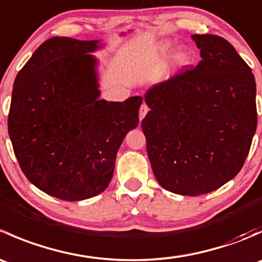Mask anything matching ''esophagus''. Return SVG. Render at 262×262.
Returning a JSON list of instances; mask_svg holds the SVG:
<instances>
[{
  "label": "esophagus",
  "instance_id": "34e87169",
  "mask_svg": "<svg viewBox=\"0 0 262 262\" xmlns=\"http://www.w3.org/2000/svg\"><path fill=\"white\" fill-rule=\"evenodd\" d=\"M148 110H149V107H148V105L146 104V102H143V104L141 105V109H139V120H142V119L146 116Z\"/></svg>",
  "mask_w": 262,
  "mask_h": 262
}]
</instances>
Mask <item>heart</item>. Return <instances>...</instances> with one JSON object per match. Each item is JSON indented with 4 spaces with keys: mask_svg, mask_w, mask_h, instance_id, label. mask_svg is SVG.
<instances>
[{
    "mask_svg": "<svg viewBox=\"0 0 262 262\" xmlns=\"http://www.w3.org/2000/svg\"><path fill=\"white\" fill-rule=\"evenodd\" d=\"M171 47H172V43H171L170 40L161 41L157 47V54L160 55V57H165V55L170 52ZM173 60H175V63L178 66L186 64L187 60H189V52L184 48L178 49L175 52V54H173Z\"/></svg>",
    "mask_w": 262,
    "mask_h": 262,
    "instance_id": "b5f03b06",
    "label": "heart"
}]
</instances>
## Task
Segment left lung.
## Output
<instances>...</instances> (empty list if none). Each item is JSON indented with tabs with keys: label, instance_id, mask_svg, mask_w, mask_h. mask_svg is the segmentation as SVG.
Here are the masks:
<instances>
[{
	"label": "left lung",
	"instance_id": "obj_1",
	"mask_svg": "<svg viewBox=\"0 0 262 262\" xmlns=\"http://www.w3.org/2000/svg\"><path fill=\"white\" fill-rule=\"evenodd\" d=\"M191 38L202 60L148 90L142 129L158 184L196 196L241 171L257 112L253 73L232 44L210 34Z\"/></svg>",
	"mask_w": 262,
	"mask_h": 262
}]
</instances>
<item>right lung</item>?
Instances as JSON below:
<instances>
[{"label":"right lung","mask_w":262,"mask_h":262,"mask_svg":"<svg viewBox=\"0 0 262 262\" xmlns=\"http://www.w3.org/2000/svg\"><path fill=\"white\" fill-rule=\"evenodd\" d=\"M99 40L54 36L17 73L9 136L24 175L67 202L96 196L109 186L126 133L139 123L141 96L100 100Z\"/></svg>","instance_id":"add662e5"}]
</instances>
